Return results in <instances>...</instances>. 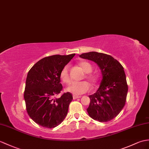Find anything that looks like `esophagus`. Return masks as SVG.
Segmentation results:
<instances>
[{
  "label": "esophagus",
  "mask_w": 149,
  "mask_h": 149,
  "mask_svg": "<svg viewBox=\"0 0 149 149\" xmlns=\"http://www.w3.org/2000/svg\"><path fill=\"white\" fill-rule=\"evenodd\" d=\"M81 98V96H78V95H73V98L74 100L77 99V98Z\"/></svg>",
  "instance_id": "esophagus-1"
}]
</instances>
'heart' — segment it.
<instances>
[{
    "label": "heart",
    "instance_id": "obj_1",
    "mask_svg": "<svg viewBox=\"0 0 149 149\" xmlns=\"http://www.w3.org/2000/svg\"><path fill=\"white\" fill-rule=\"evenodd\" d=\"M80 66L83 69L86 73H90L92 72L93 68L91 65L88 62L82 61L80 63ZM61 79L65 84H69L71 82V77L70 74H69V68L68 66H65L61 70ZM87 79L93 83H95L98 81V77L95 75L88 74L86 76ZM91 89L90 84L87 81H82V82H74L67 88V91L72 93V94L75 95H81L84 93L89 91Z\"/></svg>",
    "mask_w": 149,
    "mask_h": 149
}]
</instances>
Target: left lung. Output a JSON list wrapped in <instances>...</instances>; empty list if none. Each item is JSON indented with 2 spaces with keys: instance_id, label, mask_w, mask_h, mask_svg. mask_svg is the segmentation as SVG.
<instances>
[{
  "instance_id": "left-lung-1",
  "label": "left lung",
  "mask_w": 149,
  "mask_h": 149,
  "mask_svg": "<svg viewBox=\"0 0 149 149\" xmlns=\"http://www.w3.org/2000/svg\"><path fill=\"white\" fill-rule=\"evenodd\" d=\"M79 56L95 62L102 74L98 90L89 96V116L101 123L111 120L121 111L126 103L128 87L124 68L118 61L107 54L92 51Z\"/></svg>"
}]
</instances>
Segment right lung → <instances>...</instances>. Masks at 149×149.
<instances>
[{
  "label": "right lung",
  "instance_id": "add662e5",
  "mask_svg": "<svg viewBox=\"0 0 149 149\" xmlns=\"http://www.w3.org/2000/svg\"><path fill=\"white\" fill-rule=\"evenodd\" d=\"M75 54L53 55L37 61L27 74L24 99L29 116L39 125L53 128L63 121L73 96L65 93L54 96L63 89L61 70Z\"/></svg>",
  "mask_w": 149,
  "mask_h": 149
}]
</instances>
